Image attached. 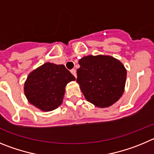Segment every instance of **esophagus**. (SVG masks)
Returning <instances> with one entry per match:
<instances>
[{"label":"esophagus","instance_id":"1","mask_svg":"<svg viewBox=\"0 0 154 154\" xmlns=\"http://www.w3.org/2000/svg\"><path fill=\"white\" fill-rule=\"evenodd\" d=\"M70 72H71V74L74 76L75 77H77V71H76L75 69H72L70 70Z\"/></svg>","mask_w":154,"mask_h":154}]
</instances>
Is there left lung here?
<instances>
[{"instance_id":"1","label":"left lung","mask_w":154,"mask_h":154,"mask_svg":"<svg viewBox=\"0 0 154 154\" xmlns=\"http://www.w3.org/2000/svg\"><path fill=\"white\" fill-rule=\"evenodd\" d=\"M77 82L87 101L98 107H107L124 93L127 70L110 56H87L79 60Z\"/></svg>"}]
</instances>
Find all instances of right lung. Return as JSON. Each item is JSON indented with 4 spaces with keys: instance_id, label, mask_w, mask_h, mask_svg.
I'll list each match as a JSON object with an SVG mask.
<instances>
[{
    "instance_id": "obj_1",
    "label": "right lung",
    "mask_w": 154,
    "mask_h": 154,
    "mask_svg": "<svg viewBox=\"0 0 154 154\" xmlns=\"http://www.w3.org/2000/svg\"><path fill=\"white\" fill-rule=\"evenodd\" d=\"M74 80L64 65L46 63L29 74L24 93L31 104L44 111H51L61 104L65 87Z\"/></svg>"
}]
</instances>
